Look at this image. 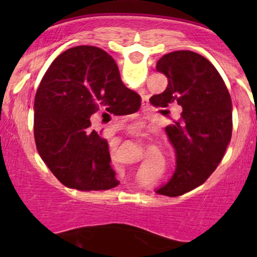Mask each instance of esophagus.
I'll return each mask as SVG.
<instances>
[{
    "label": "esophagus",
    "mask_w": 257,
    "mask_h": 257,
    "mask_svg": "<svg viewBox=\"0 0 257 257\" xmlns=\"http://www.w3.org/2000/svg\"><path fill=\"white\" fill-rule=\"evenodd\" d=\"M149 106V101L147 100H145V102H144V107H147Z\"/></svg>",
    "instance_id": "1"
}]
</instances>
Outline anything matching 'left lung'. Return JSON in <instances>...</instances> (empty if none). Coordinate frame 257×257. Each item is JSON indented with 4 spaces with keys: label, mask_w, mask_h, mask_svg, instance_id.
<instances>
[{
    "label": "left lung",
    "mask_w": 257,
    "mask_h": 257,
    "mask_svg": "<svg viewBox=\"0 0 257 257\" xmlns=\"http://www.w3.org/2000/svg\"><path fill=\"white\" fill-rule=\"evenodd\" d=\"M156 69L167 76L168 85L150 99L151 104L161 107L164 116L172 104L182 108L180 119L166 128L175 149V170L156 190L176 197L202 185L219 166L232 137V101L220 73L198 53H168Z\"/></svg>",
    "instance_id": "obj_1"
}]
</instances>
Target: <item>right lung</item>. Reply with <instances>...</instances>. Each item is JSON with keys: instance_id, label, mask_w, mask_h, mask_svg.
<instances>
[{"instance_id": "right-lung-1", "label": "right lung", "mask_w": 257, "mask_h": 257, "mask_svg": "<svg viewBox=\"0 0 257 257\" xmlns=\"http://www.w3.org/2000/svg\"><path fill=\"white\" fill-rule=\"evenodd\" d=\"M141 99L120 81L111 55L78 46L61 53L44 73L35 98L37 151L61 184L81 191L110 190L119 184L107 141L91 131L100 108L116 116L140 108Z\"/></svg>"}]
</instances>
